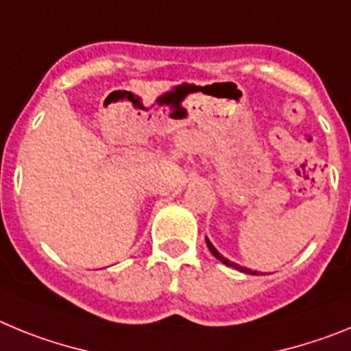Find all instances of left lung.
Listing matches in <instances>:
<instances>
[{"label":"left lung","instance_id":"obj_1","mask_svg":"<svg viewBox=\"0 0 351 351\" xmlns=\"http://www.w3.org/2000/svg\"><path fill=\"white\" fill-rule=\"evenodd\" d=\"M206 243H207V247H209V251H210V253H213V255L216 256V258H218L219 262H221V263H225V265H228V267H234V269H237V271H241V272H246V274H256V271L253 272V271H251V269L241 267V265H237V263L230 262V260H226L225 256H223V255H219V253H218V250H216V247H214L213 244H210V241H209V239H206Z\"/></svg>","mask_w":351,"mask_h":351}]
</instances>
